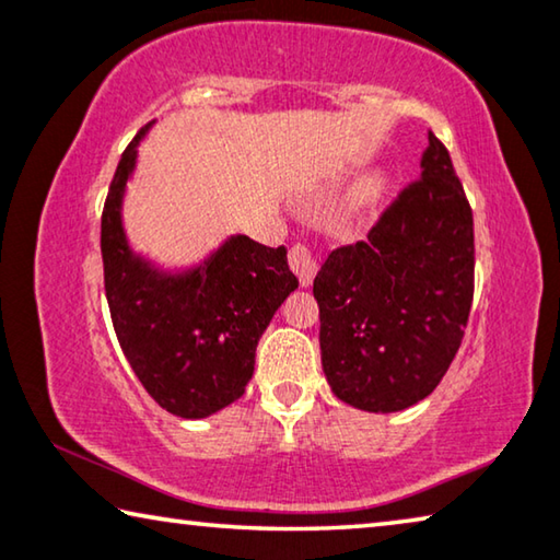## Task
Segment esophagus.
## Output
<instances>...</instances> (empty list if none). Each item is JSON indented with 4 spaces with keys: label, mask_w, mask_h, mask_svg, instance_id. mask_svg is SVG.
<instances>
[{
    "label": "esophagus",
    "mask_w": 560,
    "mask_h": 560,
    "mask_svg": "<svg viewBox=\"0 0 560 560\" xmlns=\"http://www.w3.org/2000/svg\"><path fill=\"white\" fill-rule=\"evenodd\" d=\"M288 262H290L292 272L298 275V280L303 282V285H310V282H313V278L317 275V270H320V262H317L315 253L310 250L307 245H292L290 255H288Z\"/></svg>",
    "instance_id": "1"
}]
</instances>
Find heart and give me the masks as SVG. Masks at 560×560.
Masks as SVG:
<instances>
[{
	"label": "heart",
	"instance_id": "heart-1",
	"mask_svg": "<svg viewBox=\"0 0 560 560\" xmlns=\"http://www.w3.org/2000/svg\"><path fill=\"white\" fill-rule=\"evenodd\" d=\"M368 192H375V187H373V185H370V187H368Z\"/></svg>",
	"mask_w": 560,
	"mask_h": 560
}]
</instances>
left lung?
I'll return each instance as SVG.
<instances>
[{"instance_id": "8db88e82", "label": "left lung", "mask_w": 560, "mask_h": 560, "mask_svg": "<svg viewBox=\"0 0 560 560\" xmlns=\"http://www.w3.org/2000/svg\"><path fill=\"white\" fill-rule=\"evenodd\" d=\"M420 167L368 237L332 250L313 282L325 377L368 412L410 408L438 388L472 305V210L433 132Z\"/></svg>"}]
</instances>
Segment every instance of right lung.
I'll use <instances>...</instances> for the list:
<instances>
[{
	"label": "right lung",
	"mask_w": 560,
	"mask_h": 560,
	"mask_svg": "<svg viewBox=\"0 0 560 560\" xmlns=\"http://www.w3.org/2000/svg\"><path fill=\"white\" fill-rule=\"evenodd\" d=\"M148 127L122 152L102 210L107 305L127 363L154 402L172 416L208 418L245 393L257 340L298 278L285 247L247 235L230 237L200 268L177 275L130 250L119 210Z\"/></svg>",
	"instance_id": "1"
}]
</instances>
